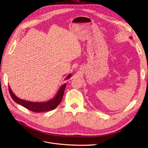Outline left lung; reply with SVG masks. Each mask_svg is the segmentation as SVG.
I'll list each match as a JSON object with an SVG mask.
<instances>
[{"mask_svg": "<svg viewBox=\"0 0 148 148\" xmlns=\"http://www.w3.org/2000/svg\"><path fill=\"white\" fill-rule=\"evenodd\" d=\"M130 38H132V37H130Z\"/></svg>", "mask_w": 148, "mask_h": 148, "instance_id": "1", "label": "left lung"}]
</instances>
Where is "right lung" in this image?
<instances>
[{"mask_svg":"<svg viewBox=\"0 0 148 148\" xmlns=\"http://www.w3.org/2000/svg\"><path fill=\"white\" fill-rule=\"evenodd\" d=\"M71 77V74H69L65 78V80L69 79ZM66 84H64L61 86L60 89L58 90V92L55 96H54L52 99L43 102H29L25 100L19 99L15 94L13 93L11 88L9 86V91L11 95L12 99L17 103L21 105L24 108H27V110H30L34 112H42L52 111L56 108V106L60 104L62 99L63 95L64 93L65 88L66 87Z\"/></svg>","mask_w":148,"mask_h":148,"instance_id":"add662e5","label":"right lung"}]
</instances>
